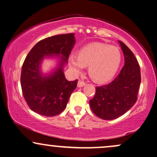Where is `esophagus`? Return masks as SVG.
<instances>
[{"mask_svg":"<svg viewBox=\"0 0 157 157\" xmlns=\"http://www.w3.org/2000/svg\"><path fill=\"white\" fill-rule=\"evenodd\" d=\"M85 85H86V82H84V81L82 80H79L78 81V83H77V86L78 87H82V86H84Z\"/></svg>","mask_w":157,"mask_h":157,"instance_id":"obj_1","label":"esophagus"}]
</instances>
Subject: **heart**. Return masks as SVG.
<instances>
[{"label":"heart","mask_w":157,"mask_h":157,"mask_svg":"<svg viewBox=\"0 0 157 157\" xmlns=\"http://www.w3.org/2000/svg\"><path fill=\"white\" fill-rule=\"evenodd\" d=\"M69 65L76 72L89 66V73L94 80L105 82L115 76L121 63V53L116 46L94 43L81 48L78 56L69 57Z\"/></svg>","instance_id":"1"}]
</instances>
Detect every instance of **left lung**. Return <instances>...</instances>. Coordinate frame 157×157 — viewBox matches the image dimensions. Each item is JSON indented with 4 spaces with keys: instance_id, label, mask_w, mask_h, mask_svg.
Returning a JSON list of instances; mask_svg holds the SVG:
<instances>
[{
    "instance_id": "obj_1",
    "label": "left lung",
    "mask_w": 157,
    "mask_h": 157,
    "mask_svg": "<svg viewBox=\"0 0 157 157\" xmlns=\"http://www.w3.org/2000/svg\"><path fill=\"white\" fill-rule=\"evenodd\" d=\"M119 43L125 57V65L112 82L96 87L94 97L89 101L94 113L105 120L120 117L133 107L137 100L141 82L137 60L125 44Z\"/></svg>"
}]
</instances>
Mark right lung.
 Listing matches in <instances>:
<instances>
[{
  "instance_id": "right-lung-1",
  "label": "right lung",
  "mask_w": 157,
  "mask_h": 157,
  "mask_svg": "<svg viewBox=\"0 0 157 157\" xmlns=\"http://www.w3.org/2000/svg\"><path fill=\"white\" fill-rule=\"evenodd\" d=\"M75 42L74 33L52 36L39 41L26 56L21 70V89L26 103L35 112L54 117L66 109L76 89L77 80H66L63 66L67 63ZM52 56L59 57V66L52 73L44 75L40 71L41 63L44 57Z\"/></svg>"
}]
</instances>
